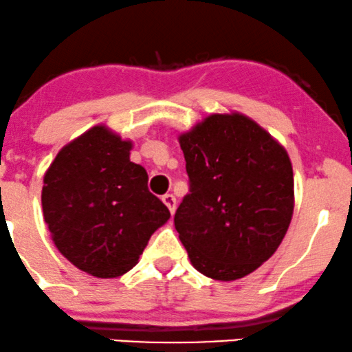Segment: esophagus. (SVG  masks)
Masks as SVG:
<instances>
[{
  "label": "esophagus",
  "instance_id": "esophagus-1",
  "mask_svg": "<svg viewBox=\"0 0 352 352\" xmlns=\"http://www.w3.org/2000/svg\"><path fill=\"white\" fill-rule=\"evenodd\" d=\"M162 201L166 206L168 208V211H170V214H173L175 212V208H177V199L173 195H164L162 197Z\"/></svg>",
  "mask_w": 352,
  "mask_h": 352
}]
</instances>
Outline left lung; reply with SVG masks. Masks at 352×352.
Instances as JSON below:
<instances>
[{
	"mask_svg": "<svg viewBox=\"0 0 352 352\" xmlns=\"http://www.w3.org/2000/svg\"><path fill=\"white\" fill-rule=\"evenodd\" d=\"M179 143L190 193L173 222L191 265L216 281L245 278L273 256L291 224L287 151L240 112L208 115Z\"/></svg>",
	"mask_w": 352,
	"mask_h": 352,
	"instance_id": "8db88e82",
	"label": "left lung"
}]
</instances>
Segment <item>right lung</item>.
<instances>
[{
    "instance_id": "add662e5",
    "label": "right lung",
    "mask_w": 352,
    "mask_h": 352,
    "mask_svg": "<svg viewBox=\"0 0 352 352\" xmlns=\"http://www.w3.org/2000/svg\"><path fill=\"white\" fill-rule=\"evenodd\" d=\"M131 140L96 124L65 144L43 175L50 237L69 263L96 278H118L138 263L151 235L170 217L130 161Z\"/></svg>"
}]
</instances>
